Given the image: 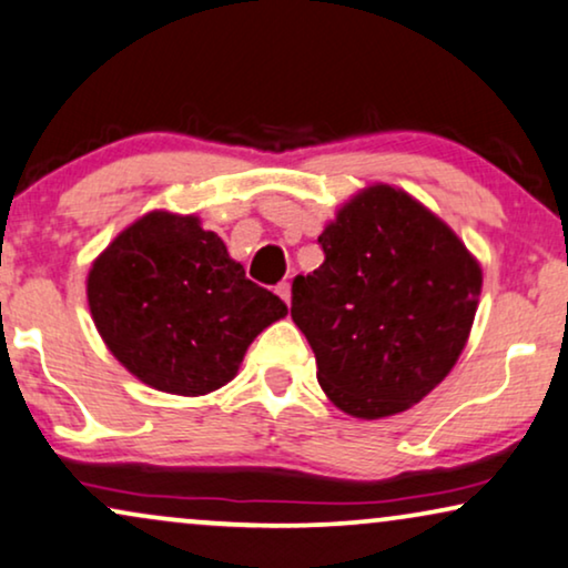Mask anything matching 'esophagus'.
I'll return each instance as SVG.
<instances>
[{
	"mask_svg": "<svg viewBox=\"0 0 568 568\" xmlns=\"http://www.w3.org/2000/svg\"><path fill=\"white\" fill-rule=\"evenodd\" d=\"M275 293L285 301V304H291V283H280L277 288H275Z\"/></svg>",
	"mask_w": 568,
	"mask_h": 568,
	"instance_id": "obj_1",
	"label": "esophagus"
}]
</instances>
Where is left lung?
I'll list each match as a JSON object with an SVG mask.
<instances>
[{
  "label": "left lung",
  "mask_w": 568,
  "mask_h": 568,
  "mask_svg": "<svg viewBox=\"0 0 568 568\" xmlns=\"http://www.w3.org/2000/svg\"><path fill=\"white\" fill-rule=\"evenodd\" d=\"M324 262L293 280L291 316L339 410L387 418L420 403L470 337L483 272L442 217L376 184L322 231Z\"/></svg>",
  "instance_id": "1"
}]
</instances>
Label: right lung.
<instances>
[{
    "label": "right lung",
    "mask_w": 568,
    "mask_h": 568,
    "mask_svg": "<svg viewBox=\"0 0 568 568\" xmlns=\"http://www.w3.org/2000/svg\"><path fill=\"white\" fill-rule=\"evenodd\" d=\"M88 306L126 372L184 397L229 384L252 339L288 314L200 217L165 210L142 215L98 254Z\"/></svg>",
    "instance_id": "obj_1"
}]
</instances>
